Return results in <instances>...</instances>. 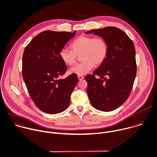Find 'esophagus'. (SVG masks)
<instances>
[{"instance_id": "esophagus-1", "label": "esophagus", "mask_w": 157, "mask_h": 157, "mask_svg": "<svg viewBox=\"0 0 157 157\" xmlns=\"http://www.w3.org/2000/svg\"><path fill=\"white\" fill-rule=\"evenodd\" d=\"M78 80H83L84 78V77H83L82 75H78Z\"/></svg>"}]
</instances>
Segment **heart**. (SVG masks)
Wrapping results in <instances>:
<instances>
[{
	"instance_id": "heart-1",
	"label": "heart",
	"mask_w": 157,
	"mask_h": 157,
	"mask_svg": "<svg viewBox=\"0 0 157 157\" xmlns=\"http://www.w3.org/2000/svg\"><path fill=\"white\" fill-rule=\"evenodd\" d=\"M71 49L64 48L59 51V57L64 63L74 65L77 56L80 55V63L71 69V74L84 75L95 66H100L106 60L109 51L107 41L102 37L94 38L90 36H80L70 45Z\"/></svg>"
}]
</instances>
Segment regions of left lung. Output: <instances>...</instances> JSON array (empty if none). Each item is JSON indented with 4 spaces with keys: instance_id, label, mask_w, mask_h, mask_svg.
<instances>
[{
    "instance_id": "8db88e82",
    "label": "left lung",
    "mask_w": 157,
    "mask_h": 157,
    "mask_svg": "<svg viewBox=\"0 0 157 157\" xmlns=\"http://www.w3.org/2000/svg\"><path fill=\"white\" fill-rule=\"evenodd\" d=\"M89 33L105 38L109 51L103 63L85 77L87 94L93 108L111 111L127 100L132 89L137 73L135 47L130 38L116 27L91 29L86 32ZM95 75L100 77L97 79Z\"/></svg>"
}]
</instances>
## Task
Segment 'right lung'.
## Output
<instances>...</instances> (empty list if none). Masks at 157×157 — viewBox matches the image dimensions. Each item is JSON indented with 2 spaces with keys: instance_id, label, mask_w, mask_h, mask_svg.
I'll use <instances>...</instances> for the list:
<instances>
[{
  "instance_id": "add662e5",
  "label": "right lung",
  "mask_w": 157,
  "mask_h": 157,
  "mask_svg": "<svg viewBox=\"0 0 157 157\" xmlns=\"http://www.w3.org/2000/svg\"><path fill=\"white\" fill-rule=\"evenodd\" d=\"M67 31H44L26 46L22 59V75L29 95L42 111L55 114L65 111L78 83L76 74L64 79L67 67L59 51L75 35Z\"/></svg>"
}]
</instances>
